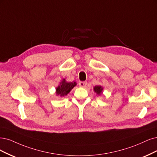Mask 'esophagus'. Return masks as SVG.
<instances>
[{
	"label": "esophagus",
	"mask_w": 157,
	"mask_h": 157,
	"mask_svg": "<svg viewBox=\"0 0 157 157\" xmlns=\"http://www.w3.org/2000/svg\"><path fill=\"white\" fill-rule=\"evenodd\" d=\"M86 84H87V83H86V82H79V86H81V87H85V86L86 85Z\"/></svg>",
	"instance_id": "esophagus-1"
}]
</instances>
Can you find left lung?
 Instances as JSON below:
<instances>
[{"label": "left lung", "mask_w": 157, "mask_h": 157, "mask_svg": "<svg viewBox=\"0 0 157 157\" xmlns=\"http://www.w3.org/2000/svg\"><path fill=\"white\" fill-rule=\"evenodd\" d=\"M94 90L95 92H96V94L98 95H101L102 93V90H103V87L100 85H96L94 87Z\"/></svg>", "instance_id": "left-lung-1"}]
</instances>
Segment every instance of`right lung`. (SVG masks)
<instances>
[{
    "mask_svg": "<svg viewBox=\"0 0 157 157\" xmlns=\"http://www.w3.org/2000/svg\"><path fill=\"white\" fill-rule=\"evenodd\" d=\"M76 85L75 82H67L65 79H63L60 85L56 88V93L57 96H60L61 97L67 96Z\"/></svg>",
    "mask_w": 157,
    "mask_h": 157,
    "instance_id": "1",
    "label": "right lung"
}]
</instances>
